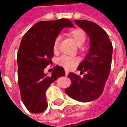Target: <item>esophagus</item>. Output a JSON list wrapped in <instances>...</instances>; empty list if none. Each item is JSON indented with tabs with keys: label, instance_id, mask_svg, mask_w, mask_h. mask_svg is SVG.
Here are the masks:
<instances>
[{
	"label": "esophagus",
	"instance_id": "1",
	"mask_svg": "<svg viewBox=\"0 0 127 127\" xmlns=\"http://www.w3.org/2000/svg\"><path fill=\"white\" fill-rule=\"evenodd\" d=\"M65 75H66V76H67V75H69V71H68L67 70H65Z\"/></svg>",
	"mask_w": 127,
	"mask_h": 127
}]
</instances>
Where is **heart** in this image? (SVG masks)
I'll use <instances>...</instances> for the list:
<instances>
[{
	"instance_id": "b5f03b06",
	"label": "heart",
	"mask_w": 127,
	"mask_h": 127,
	"mask_svg": "<svg viewBox=\"0 0 127 127\" xmlns=\"http://www.w3.org/2000/svg\"><path fill=\"white\" fill-rule=\"evenodd\" d=\"M70 34L74 39L75 43L78 46H81L86 41L85 32L81 29H73L71 31ZM60 37H56L53 43V50L54 52H57L58 48ZM58 64L64 67L66 69H73L78 63V58L76 57H72L68 56H63L58 59Z\"/></svg>"
}]
</instances>
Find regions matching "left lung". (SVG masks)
Wrapping results in <instances>:
<instances>
[{"instance_id":"obj_1","label":"left lung","mask_w":127,"mask_h":127,"mask_svg":"<svg viewBox=\"0 0 127 127\" xmlns=\"http://www.w3.org/2000/svg\"><path fill=\"white\" fill-rule=\"evenodd\" d=\"M75 22L90 38L88 53L77 67L81 73H87L82 78L70 73L68 77L72 84L65 93L76 101L86 103L98 98L103 93L111 69L113 47L108 34L96 24L77 20Z\"/></svg>"}]
</instances>
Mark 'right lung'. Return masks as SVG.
I'll return each mask as SVG.
<instances>
[{"mask_svg":"<svg viewBox=\"0 0 127 127\" xmlns=\"http://www.w3.org/2000/svg\"><path fill=\"white\" fill-rule=\"evenodd\" d=\"M73 28L67 19L41 21L26 32L21 41L17 61L18 84L22 100L29 112L39 114L47 108L45 92L50 84L65 75L62 66H56L51 75L44 72L54 56L53 43L62 30Z\"/></svg>","mask_w":127,"mask_h":127,"instance_id":"add662e5","label":"right lung"}]
</instances>
